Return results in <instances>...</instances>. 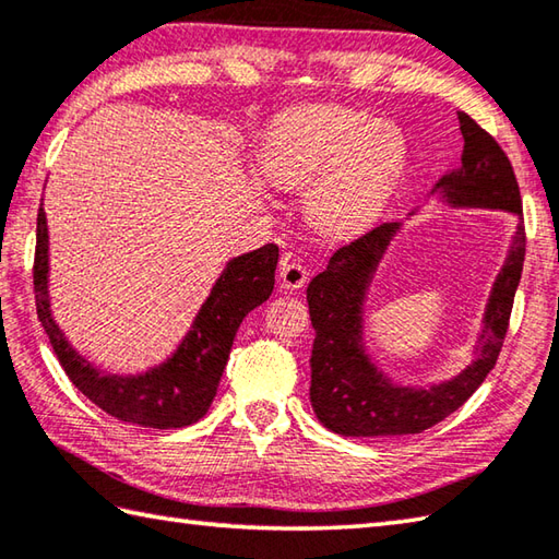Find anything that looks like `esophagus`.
<instances>
[{"mask_svg": "<svg viewBox=\"0 0 559 559\" xmlns=\"http://www.w3.org/2000/svg\"><path fill=\"white\" fill-rule=\"evenodd\" d=\"M309 280L307 265L299 258L284 255L280 262V287L284 289H301Z\"/></svg>", "mask_w": 559, "mask_h": 559, "instance_id": "1", "label": "esophagus"}]
</instances>
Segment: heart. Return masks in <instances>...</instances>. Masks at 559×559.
I'll use <instances>...</instances> for the list:
<instances>
[{"instance_id": "b5f03b06", "label": "heart", "mask_w": 559, "mask_h": 559, "mask_svg": "<svg viewBox=\"0 0 559 559\" xmlns=\"http://www.w3.org/2000/svg\"><path fill=\"white\" fill-rule=\"evenodd\" d=\"M408 143L396 123L345 107H307L262 143V167L284 187H307L304 214L323 236L360 234L402 177Z\"/></svg>"}]
</instances>
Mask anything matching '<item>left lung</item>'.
<instances>
[{
  "mask_svg": "<svg viewBox=\"0 0 559 559\" xmlns=\"http://www.w3.org/2000/svg\"><path fill=\"white\" fill-rule=\"evenodd\" d=\"M457 119L465 139L460 167L440 177L430 189V197H438L450 209H491L519 218V230L509 243L484 307L472 362L450 379L430 384H399L367 350V294L404 224L392 221L372 228L350 246L335 250L329 265L311 280L307 289L316 331L309 396L316 416L333 433L345 438L420 433L465 404L497 365L525 258L521 192L499 143L465 111H460Z\"/></svg>",
  "mask_w": 559,
  "mask_h": 559,
  "instance_id": "obj_1",
  "label": "left lung"
}]
</instances>
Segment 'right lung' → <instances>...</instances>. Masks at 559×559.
I'll list each match as a JSON object with an SVG mask.
<instances>
[{"label": "right lung", "mask_w": 559, "mask_h": 559, "mask_svg": "<svg viewBox=\"0 0 559 559\" xmlns=\"http://www.w3.org/2000/svg\"><path fill=\"white\" fill-rule=\"evenodd\" d=\"M280 248L267 243L230 258L197 311L177 350L165 362L139 374H111L82 357L52 319L48 297V221L44 204L36 224L34 289L38 321L50 338L62 370L80 392L109 416L145 428H185L202 418L216 396L230 345L246 316L275 289Z\"/></svg>", "instance_id": "1"}]
</instances>
